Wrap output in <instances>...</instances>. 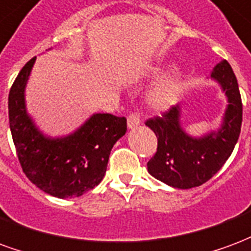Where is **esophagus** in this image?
<instances>
[{
    "instance_id": "obj_1",
    "label": "esophagus",
    "mask_w": 251,
    "mask_h": 251,
    "mask_svg": "<svg viewBox=\"0 0 251 251\" xmlns=\"http://www.w3.org/2000/svg\"><path fill=\"white\" fill-rule=\"evenodd\" d=\"M140 124V116H138L137 113H133V114H130V116L127 117V127H129V129H135V127H138Z\"/></svg>"
}]
</instances>
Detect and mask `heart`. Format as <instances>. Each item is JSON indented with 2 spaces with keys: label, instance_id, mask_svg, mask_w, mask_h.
Wrapping results in <instances>:
<instances>
[{
  "label": "heart",
  "instance_id": "obj_1",
  "mask_svg": "<svg viewBox=\"0 0 251 251\" xmlns=\"http://www.w3.org/2000/svg\"><path fill=\"white\" fill-rule=\"evenodd\" d=\"M183 86H185V72L181 68L176 66L146 93L148 106L155 111L168 110L169 107H172L178 101Z\"/></svg>",
  "mask_w": 251,
  "mask_h": 251
}]
</instances>
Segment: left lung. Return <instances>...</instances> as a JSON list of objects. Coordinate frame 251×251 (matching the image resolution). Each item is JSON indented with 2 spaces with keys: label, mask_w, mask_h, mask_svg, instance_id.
<instances>
[{
  "label": "left lung",
  "mask_w": 251,
  "mask_h": 251,
  "mask_svg": "<svg viewBox=\"0 0 251 251\" xmlns=\"http://www.w3.org/2000/svg\"><path fill=\"white\" fill-rule=\"evenodd\" d=\"M227 100L220 129L193 137L181 125V106L176 105L161 117L146 121L158 146L148 162V172L176 189H192L209 181L227 161L238 141L242 125V101L234 72L226 59L211 70Z\"/></svg>",
  "instance_id": "left-lung-1"
}]
</instances>
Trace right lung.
<instances>
[{"instance_id":"1","label":"right lung","mask_w":251,"mask_h":251,"mask_svg":"<svg viewBox=\"0 0 251 251\" xmlns=\"http://www.w3.org/2000/svg\"><path fill=\"white\" fill-rule=\"evenodd\" d=\"M36 57L21 69L9 92V125L26 177L42 192L74 198L101 182L113 146L126 133V118L96 113L73 133L48 137L27 113L25 89Z\"/></svg>"}]
</instances>
